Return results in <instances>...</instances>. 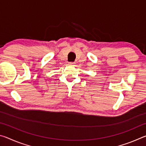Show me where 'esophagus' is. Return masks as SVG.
I'll use <instances>...</instances> for the list:
<instances>
[{
    "mask_svg": "<svg viewBox=\"0 0 146 146\" xmlns=\"http://www.w3.org/2000/svg\"><path fill=\"white\" fill-rule=\"evenodd\" d=\"M75 62H69V65L71 66H75Z\"/></svg>",
    "mask_w": 146,
    "mask_h": 146,
    "instance_id": "obj_1",
    "label": "esophagus"
}]
</instances>
